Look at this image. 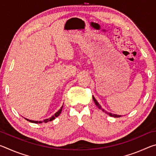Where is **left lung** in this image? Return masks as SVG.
Listing matches in <instances>:
<instances>
[{
    "label": "left lung",
    "mask_w": 156,
    "mask_h": 156,
    "mask_svg": "<svg viewBox=\"0 0 156 156\" xmlns=\"http://www.w3.org/2000/svg\"><path fill=\"white\" fill-rule=\"evenodd\" d=\"M93 100H94V102H95V104H96V106L99 108L100 109H101V110H102V112H105V111L102 109V107L100 106V104L98 103V102H97V100L95 99V98L93 96ZM106 112L108 115H109L110 116H112V117H114V118H120L121 115H116V114H112V113H108V112Z\"/></svg>",
    "instance_id": "1"
}]
</instances>
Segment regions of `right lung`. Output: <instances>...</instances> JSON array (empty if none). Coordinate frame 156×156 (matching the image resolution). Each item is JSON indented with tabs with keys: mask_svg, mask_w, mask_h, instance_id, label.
<instances>
[{
	"mask_svg": "<svg viewBox=\"0 0 156 156\" xmlns=\"http://www.w3.org/2000/svg\"><path fill=\"white\" fill-rule=\"evenodd\" d=\"M62 107H63V106H62L61 108H60V109L58 110V112H57L56 113H55V114H54V115L51 116V118H47V119L44 120L43 121H34V120H29V119H26V118H25V119L27 120V121H29V122H33V123H36V124H38V123H42V122H49V121H51V120H53L54 119H55V118L58 117V115L60 114V113H61V112H62Z\"/></svg>",
	"mask_w": 156,
	"mask_h": 156,
	"instance_id": "right-lung-1",
	"label": "right lung"
}]
</instances>
